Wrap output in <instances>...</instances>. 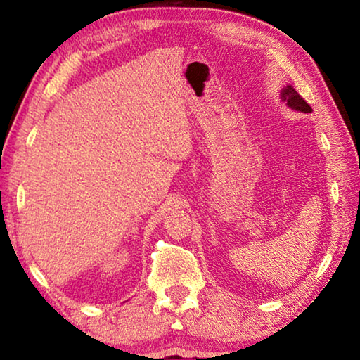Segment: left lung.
Returning <instances> with one entry per match:
<instances>
[{
  "instance_id": "left-lung-1",
  "label": "left lung",
  "mask_w": 360,
  "mask_h": 360,
  "mask_svg": "<svg viewBox=\"0 0 360 360\" xmlns=\"http://www.w3.org/2000/svg\"><path fill=\"white\" fill-rule=\"evenodd\" d=\"M283 100L288 101V105L292 109H297V111H300V112H313L311 106H309L308 103L304 101L300 95H298V92H295V90L290 87V85H288V87L283 90Z\"/></svg>"
}]
</instances>
